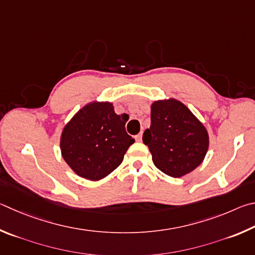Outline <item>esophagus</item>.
I'll use <instances>...</instances> for the list:
<instances>
[{"mask_svg":"<svg viewBox=\"0 0 255 255\" xmlns=\"http://www.w3.org/2000/svg\"><path fill=\"white\" fill-rule=\"evenodd\" d=\"M135 140L137 142H141V140H142V132L139 133V134H137V135H135Z\"/></svg>","mask_w":255,"mask_h":255,"instance_id":"1","label":"esophagus"}]
</instances>
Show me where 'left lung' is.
<instances>
[{"mask_svg": "<svg viewBox=\"0 0 255 255\" xmlns=\"http://www.w3.org/2000/svg\"><path fill=\"white\" fill-rule=\"evenodd\" d=\"M154 166L179 178L195 170L208 150V133L187 106L176 100L151 105V125L143 133Z\"/></svg>", "mask_w": 255, "mask_h": 255, "instance_id": "1", "label": "left lung"}]
</instances>
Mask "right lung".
Returning a JSON list of instances; mask_svg holds the SVG:
<instances>
[{
	"mask_svg": "<svg viewBox=\"0 0 255 255\" xmlns=\"http://www.w3.org/2000/svg\"><path fill=\"white\" fill-rule=\"evenodd\" d=\"M122 115L109 102H93L78 111L64 128L61 155L78 176L100 180L123 161L134 139L125 131Z\"/></svg>",
	"mask_w": 255,
	"mask_h": 255,
	"instance_id": "1",
	"label": "right lung"
}]
</instances>
